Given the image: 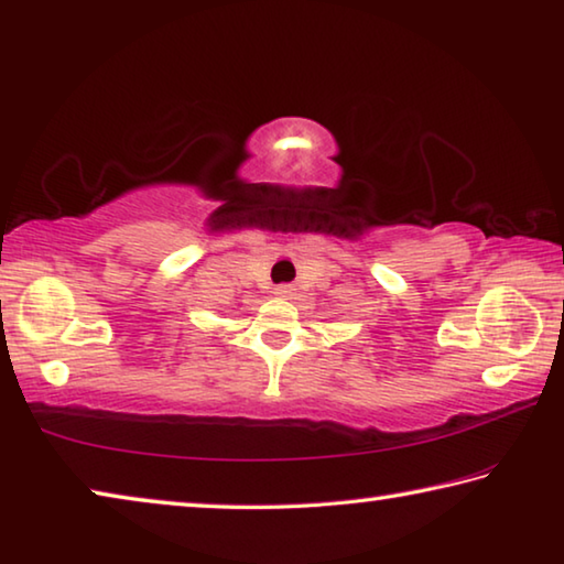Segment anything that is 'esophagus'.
I'll return each mask as SVG.
<instances>
[{"instance_id":"1","label":"esophagus","mask_w":564,"mask_h":564,"mask_svg":"<svg viewBox=\"0 0 564 564\" xmlns=\"http://www.w3.org/2000/svg\"><path fill=\"white\" fill-rule=\"evenodd\" d=\"M274 294H280V297H292L294 290H292V284H280V288L274 290Z\"/></svg>"}]
</instances>
